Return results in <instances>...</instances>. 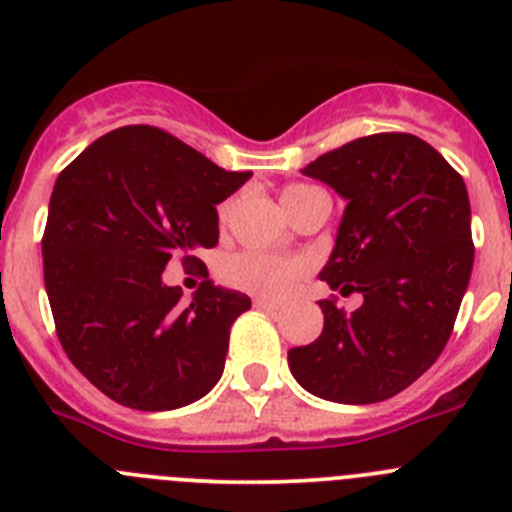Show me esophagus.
Here are the masks:
<instances>
[{"label":"esophagus","mask_w":512,"mask_h":512,"mask_svg":"<svg viewBox=\"0 0 512 512\" xmlns=\"http://www.w3.org/2000/svg\"><path fill=\"white\" fill-rule=\"evenodd\" d=\"M253 305L259 307V310H264V312H279V305H277V302H269V300H256V302H253Z\"/></svg>","instance_id":"esophagus-1"}]
</instances>
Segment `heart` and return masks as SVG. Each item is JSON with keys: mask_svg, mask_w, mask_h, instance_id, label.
Returning <instances> with one entry per match:
<instances>
[{"mask_svg": "<svg viewBox=\"0 0 512 512\" xmlns=\"http://www.w3.org/2000/svg\"><path fill=\"white\" fill-rule=\"evenodd\" d=\"M302 184H292L282 192V205L302 192ZM228 207H223V212ZM302 274H305V264L297 259H287V256H271V253L261 251H243L230 256L223 264V279L230 287H238L251 295L266 297V300H284L297 289Z\"/></svg>", "mask_w": 512, "mask_h": 512, "instance_id": "obj_1", "label": "heart"}]
</instances>
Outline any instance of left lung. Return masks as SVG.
<instances>
[{
	"label": "left lung",
	"instance_id": "8db88e82",
	"mask_svg": "<svg viewBox=\"0 0 512 512\" xmlns=\"http://www.w3.org/2000/svg\"><path fill=\"white\" fill-rule=\"evenodd\" d=\"M302 174L346 202L318 277L364 302L346 315L320 300L323 333L289 351V369L323 400H390L438 359L467 292L474 264L467 184L436 148L408 133L356 138Z\"/></svg>",
	"mask_w": 512,
	"mask_h": 512
}]
</instances>
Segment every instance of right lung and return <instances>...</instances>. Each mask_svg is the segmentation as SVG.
Returning a JSON list of instances; mask_svg holds the SVG:
<instances>
[{
    "label": "right lung",
    "mask_w": 512,
    "mask_h": 512,
    "mask_svg": "<svg viewBox=\"0 0 512 512\" xmlns=\"http://www.w3.org/2000/svg\"><path fill=\"white\" fill-rule=\"evenodd\" d=\"M148 125L97 138L58 174L43 235V277L58 341L89 382L125 408L176 410L223 377L243 292L205 279L182 302L164 269L205 271L217 207L251 179Z\"/></svg>",
    "instance_id": "add662e5"
}]
</instances>
